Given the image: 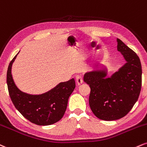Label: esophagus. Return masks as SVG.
<instances>
[{"instance_id":"obj_1","label":"esophagus","mask_w":147,"mask_h":147,"mask_svg":"<svg viewBox=\"0 0 147 147\" xmlns=\"http://www.w3.org/2000/svg\"><path fill=\"white\" fill-rule=\"evenodd\" d=\"M76 80V82L78 85H80V84H82V82H83V79H82V78L80 76H77Z\"/></svg>"}]
</instances>
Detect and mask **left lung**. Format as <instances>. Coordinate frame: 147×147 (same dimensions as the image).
<instances>
[{"instance_id": "8db88e82", "label": "left lung", "mask_w": 147, "mask_h": 147, "mask_svg": "<svg viewBox=\"0 0 147 147\" xmlns=\"http://www.w3.org/2000/svg\"><path fill=\"white\" fill-rule=\"evenodd\" d=\"M118 51L127 63L111 78L105 70L86 73L84 81L89 85V103L94 114L107 121L125 116L137 102L142 87V66L139 57L121 40L117 39Z\"/></svg>"}]
</instances>
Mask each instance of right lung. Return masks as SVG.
Returning <instances> with one entry per match:
<instances>
[{"mask_svg":"<svg viewBox=\"0 0 147 147\" xmlns=\"http://www.w3.org/2000/svg\"><path fill=\"white\" fill-rule=\"evenodd\" d=\"M16 56L10 62L7 72L9 94L16 109L27 120L37 125H50L59 121L65 114L69 98L76 87L74 79L60 82L44 94H25L17 88L12 78L11 66Z\"/></svg>","mask_w":147,"mask_h":147,"instance_id":"right-lung-1","label":"right lung"}]
</instances>
